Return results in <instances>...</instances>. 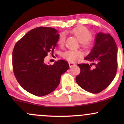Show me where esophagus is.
I'll return each instance as SVG.
<instances>
[{
  "mask_svg": "<svg viewBox=\"0 0 124 124\" xmlns=\"http://www.w3.org/2000/svg\"><path fill=\"white\" fill-rule=\"evenodd\" d=\"M68 63H69V66H70V68H71V67H72L73 65H75V63H73V62H68Z\"/></svg>",
  "mask_w": 124,
  "mask_h": 124,
  "instance_id": "34e87169",
  "label": "esophagus"
}]
</instances>
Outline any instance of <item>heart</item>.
<instances>
[{"mask_svg": "<svg viewBox=\"0 0 124 124\" xmlns=\"http://www.w3.org/2000/svg\"><path fill=\"white\" fill-rule=\"evenodd\" d=\"M72 33L78 38V40L80 41V45L84 48L88 49L92 46V41L90 38L92 33L87 28L83 26L78 27L72 30ZM65 37L62 34L59 38L58 44L59 46H62L65 44ZM83 55V52L82 51L79 49H69L65 51L62 54V57L68 61L74 62L82 57Z\"/></svg>", "mask_w": 124, "mask_h": 124, "instance_id": "heart-1", "label": "heart"}]
</instances>
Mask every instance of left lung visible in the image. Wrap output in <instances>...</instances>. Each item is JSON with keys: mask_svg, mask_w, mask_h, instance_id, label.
<instances>
[{"mask_svg": "<svg viewBox=\"0 0 124 124\" xmlns=\"http://www.w3.org/2000/svg\"><path fill=\"white\" fill-rule=\"evenodd\" d=\"M85 59L92 63L78 64L80 72L76 81L87 92L99 93L110 85L117 70V46L111 35L98 33L94 46Z\"/></svg>", "mask_w": 124, "mask_h": 124, "instance_id": "8db88e82", "label": "left lung"}]
</instances>
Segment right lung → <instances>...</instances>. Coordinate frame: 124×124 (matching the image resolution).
Listing matches in <instances>:
<instances>
[{"mask_svg":"<svg viewBox=\"0 0 124 124\" xmlns=\"http://www.w3.org/2000/svg\"><path fill=\"white\" fill-rule=\"evenodd\" d=\"M59 37L55 28L39 27L28 31L15 44L13 70L18 83L28 93L37 96L51 93L69 69L68 62L62 59L52 65L44 62L48 52L53 53Z\"/></svg>","mask_w":124,"mask_h":124,"instance_id":"obj_1","label":"right lung"}]
</instances>
